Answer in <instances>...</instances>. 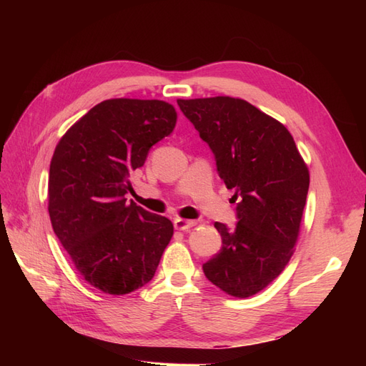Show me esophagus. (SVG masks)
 <instances>
[{
  "label": "esophagus",
  "instance_id": "esophagus-1",
  "mask_svg": "<svg viewBox=\"0 0 366 366\" xmlns=\"http://www.w3.org/2000/svg\"><path fill=\"white\" fill-rule=\"evenodd\" d=\"M195 224L197 223H195V221H192V219H183V218H175L174 219V227L177 230H187V229L194 227Z\"/></svg>",
  "mask_w": 366,
  "mask_h": 366
}]
</instances>
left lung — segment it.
Returning a JSON list of instances; mask_svg holds the SVG:
<instances>
[{
  "label": "left lung",
  "mask_w": 366,
  "mask_h": 366,
  "mask_svg": "<svg viewBox=\"0 0 366 366\" xmlns=\"http://www.w3.org/2000/svg\"><path fill=\"white\" fill-rule=\"evenodd\" d=\"M177 104L212 151L219 179L235 192L237 224L215 223L221 249L203 264V272L227 295L249 297L292 258L308 169L289 129L242 99H179Z\"/></svg>",
  "instance_id": "left-lung-1"
}]
</instances>
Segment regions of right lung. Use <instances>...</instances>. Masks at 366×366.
Wrapping results in <instances>:
<instances>
[{"mask_svg":"<svg viewBox=\"0 0 366 366\" xmlns=\"http://www.w3.org/2000/svg\"><path fill=\"white\" fill-rule=\"evenodd\" d=\"M177 120L163 101L109 99L65 132L49 174L54 234L86 282L108 295L148 284L174 234L171 221L127 202L129 175Z\"/></svg>","mask_w":366,"mask_h":366,"instance_id":"add662e5","label":"right lung"}]
</instances>
